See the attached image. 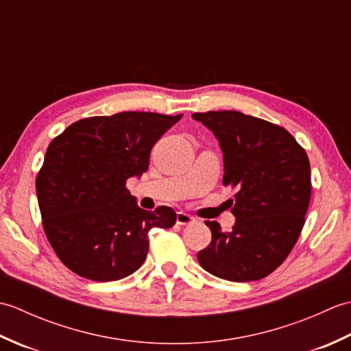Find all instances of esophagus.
Wrapping results in <instances>:
<instances>
[{"instance_id": "obj_1", "label": "esophagus", "mask_w": 351, "mask_h": 351, "mask_svg": "<svg viewBox=\"0 0 351 351\" xmlns=\"http://www.w3.org/2000/svg\"><path fill=\"white\" fill-rule=\"evenodd\" d=\"M195 221H196V219L191 217V215L187 214V213L180 211V213L176 214V223H178V225L187 226V225H191V223H195Z\"/></svg>"}]
</instances>
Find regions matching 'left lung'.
Instances as JSON below:
<instances>
[{
    "instance_id": "left-lung-1",
    "label": "left lung",
    "mask_w": 351,
    "mask_h": 351,
    "mask_svg": "<svg viewBox=\"0 0 351 351\" xmlns=\"http://www.w3.org/2000/svg\"><path fill=\"white\" fill-rule=\"evenodd\" d=\"M219 140L223 185L237 189L230 232L206 221L213 240L197 253L204 270L232 282L259 280L293 250L311 200V166L304 149L279 125L240 111L195 113Z\"/></svg>"
}]
</instances>
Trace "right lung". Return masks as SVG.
<instances>
[{"instance_id": "right-lung-1", "label": "right lung", "mask_w": 351, "mask_h": 351, "mask_svg": "<svg viewBox=\"0 0 351 351\" xmlns=\"http://www.w3.org/2000/svg\"><path fill=\"white\" fill-rule=\"evenodd\" d=\"M182 114L123 111L81 119L51 141L36 178L45 234L81 278L111 282L145 263L149 230L175 225L169 206L141 210L126 181L149 167L151 149Z\"/></svg>"}]
</instances>
